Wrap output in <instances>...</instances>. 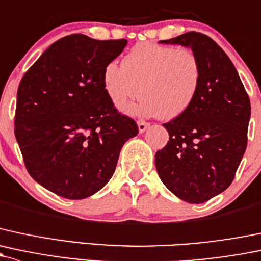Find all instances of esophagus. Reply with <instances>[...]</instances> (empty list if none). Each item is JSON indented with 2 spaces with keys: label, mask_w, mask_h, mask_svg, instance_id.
Masks as SVG:
<instances>
[{
  "label": "esophagus",
  "mask_w": 261,
  "mask_h": 261,
  "mask_svg": "<svg viewBox=\"0 0 261 261\" xmlns=\"http://www.w3.org/2000/svg\"><path fill=\"white\" fill-rule=\"evenodd\" d=\"M138 126H139V133H144L147 127L150 126L149 122L144 121V120H139L138 121Z\"/></svg>",
  "instance_id": "obj_1"
}]
</instances>
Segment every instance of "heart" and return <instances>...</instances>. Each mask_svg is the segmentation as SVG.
<instances>
[{
	"mask_svg": "<svg viewBox=\"0 0 261 261\" xmlns=\"http://www.w3.org/2000/svg\"><path fill=\"white\" fill-rule=\"evenodd\" d=\"M201 81L196 55L185 47L155 42L138 43L122 60V67L110 62L103 68L106 95L117 108L144 95L125 109L138 116L171 120L182 115L195 100Z\"/></svg>",
	"mask_w": 261,
	"mask_h": 261,
	"instance_id": "heart-1",
	"label": "heart"
}]
</instances>
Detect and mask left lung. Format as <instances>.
<instances>
[{
    "label": "left lung",
    "mask_w": 261,
    "mask_h": 261,
    "mask_svg": "<svg viewBox=\"0 0 261 261\" xmlns=\"http://www.w3.org/2000/svg\"><path fill=\"white\" fill-rule=\"evenodd\" d=\"M161 42L191 47L201 81L189 110L164 123L170 138L156 152V170L172 194L200 204L234 180L248 145L250 100L232 62L213 38L190 31Z\"/></svg>",
    "instance_id": "8db88e82"
}]
</instances>
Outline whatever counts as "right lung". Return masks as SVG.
<instances>
[{
    "instance_id": "add662e5",
    "label": "right lung",
    "mask_w": 261,
    "mask_h": 261,
    "mask_svg": "<svg viewBox=\"0 0 261 261\" xmlns=\"http://www.w3.org/2000/svg\"><path fill=\"white\" fill-rule=\"evenodd\" d=\"M127 41L73 34L54 42L20 82L15 136L35 181L66 199L102 189L126 141L138 135L135 120L106 95L103 68Z\"/></svg>"
}]
</instances>
